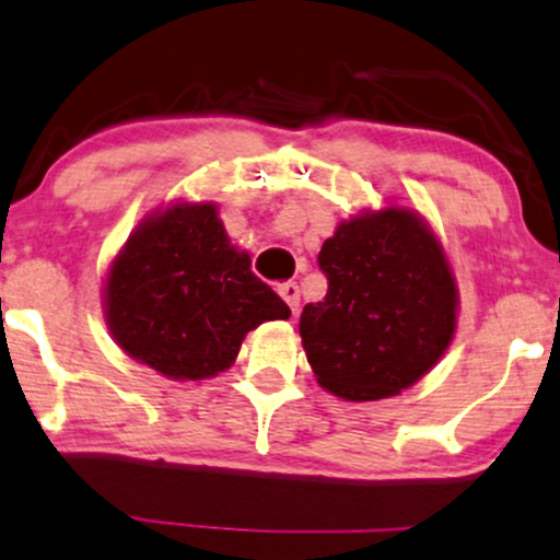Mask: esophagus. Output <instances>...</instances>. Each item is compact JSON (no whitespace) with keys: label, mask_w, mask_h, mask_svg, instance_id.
I'll return each instance as SVG.
<instances>
[{"label":"esophagus","mask_w":560,"mask_h":560,"mask_svg":"<svg viewBox=\"0 0 560 560\" xmlns=\"http://www.w3.org/2000/svg\"><path fill=\"white\" fill-rule=\"evenodd\" d=\"M278 293L282 295V301H285L288 306H291L293 314L299 312V306H301V291H299V285H295V282H280Z\"/></svg>","instance_id":"34e87169"}]
</instances>
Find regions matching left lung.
I'll list each match as a JSON object with an SVG mask.
<instances>
[{"instance_id": "1", "label": "left lung", "mask_w": 560, "mask_h": 560, "mask_svg": "<svg viewBox=\"0 0 560 560\" xmlns=\"http://www.w3.org/2000/svg\"><path fill=\"white\" fill-rule=\"evenodd\" d=\"M327 295L299 332L316 382L350 402L395 397L441 361L457 329L459 291L436 233L389 205L342 220L324 241Z\"/></svg>"}]
</instances>
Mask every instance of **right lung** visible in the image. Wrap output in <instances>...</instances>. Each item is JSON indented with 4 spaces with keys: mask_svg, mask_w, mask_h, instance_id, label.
Listing matches in <instances>:
<instances>
[{
    "mask_svg": "<svg viewBox=\"0 0 560 560\" xmlns=\"http://www.w3.org/2000/svg\"><path fill=\"white\" fill-rule=\"evenodd\" d=\"M103 306L124 353L176 382L218 376L246 332L291 316L252 257L231 246L212 202L144 218L108 267Z\"/></svg>",
    "mask_w": 560,
    "mask_h": 560,
    "instance_id": "add662e5",
    "label": "right lung"
}]
</instances>
